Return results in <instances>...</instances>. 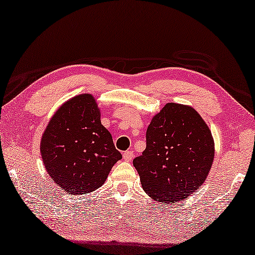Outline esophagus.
<instances>
[{
  "label": "esophagus",
  "instance_id": "obj_1",
  "mask_svg": "<svg viewBox=\"0 0 255 255\" xmlns=\"http://www.w3.org/2000/svg\"><path fill=\"white\" fill-rule=\"evenodd\" d=\"M123 159L126 161V162H130L133 159V152H132V151H126V152H124Z\"/></svg>",
  "mask_w": 255,
  "mask_h": 255
}]
</instances>
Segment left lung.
Returning a JSON list of instances; mask_svg holds the SVG:
<instances>
[{"label": "left lung", "mask_w": 255, "mask_h": 255, "mask_svg": "<svg viewBox=\"0 0 255 255\" xmlns=\"http://www.w3.org/2000/svg\"><path fill=\"white\" fill-rule=\"evenodd\" d=\"M215 155L211 131L193 107L167 103L147 129V147L133 159L143 191L175 204L203 185Z\"/></svg>", "instance_id": "1"}]
</instances>
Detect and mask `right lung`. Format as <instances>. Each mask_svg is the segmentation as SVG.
Wrapping results in <instances>:
<instances>
[{
	"mask_svg": "<svg viewBox=\"0 0 255 255\" xmlns=\"http://www.w3.org/2000/svg\"><path fill=\"white\" fill-rule=\"evenodd\" d=\"M40 153L52 181L72 195L100 188L122 159L89 93L72 97L53 114L42 133Z\"/></svg>",
	"mask_w": 255,
	"mask_h": 255,
	"instance_id": "1",
	"label": "right lung"
}]
</instances>
